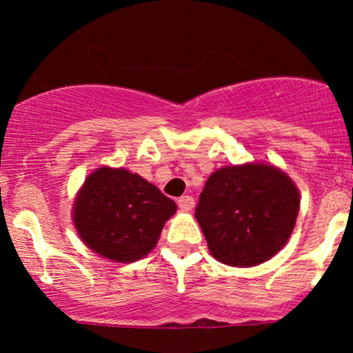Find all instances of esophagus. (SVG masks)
I'll return each mask as SVG.
<instances>
[{
  "label": "esophagus",
  "mask_w": 353,
  "mask_h": 353,
  "mask_svg": "<svg viewBox=\"0 0 353 353\" xmlns=\"http://www.w3.org/2000/svg\"><path fill=\"white\" fill-rule=\"evenodd\" d=\"M177 205H179L181 210H185V212H188V210L194 208V197L192 196H182L177 199Z\"/></svg>",
  "instance_id": "1"
}]
</instances>
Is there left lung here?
I'll use <instances>...</instances> for the list:
<instances>
[{
    "label": "left lung",
    "mask_w": 353,
    "mask_h": 353,
    "mask_svg": "<svg viewBox=\"0 0 353 353\" xmlns=\"http://www.w3.org/2000/svg\"><path fill=\"white\" fill-rule=\"evenodd\" d=\"M299 205L297 188L279 169L230 165L210 174L196 205V219L219 262L252 267L285 245Z\"/></svg>",
    "instance_id": "left-lung-1"
}]
</instances>
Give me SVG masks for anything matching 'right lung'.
Returning a JSON list of instances; mask_svg holds the SVG:
<instances>
[{"mask_svg":"<svg viewBox=\"0 0 353 353\" xmlns=\"http://www.w3.org/2000/svg\"><path fill=\"white\" fill-rule=\"evenodd\" d=\"M176 202L125 169L101 168L84 182L74 202V225L96 254L134 262L156 245Z\"/></svg>","mask_w":353,"mask_h":353,"instance_id":"obj_1","label":"right lung"}]
</instances>
